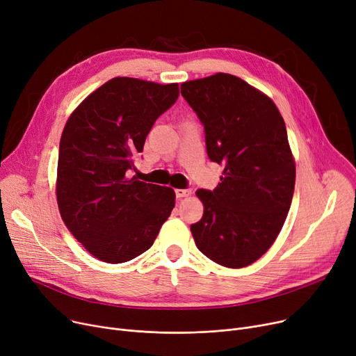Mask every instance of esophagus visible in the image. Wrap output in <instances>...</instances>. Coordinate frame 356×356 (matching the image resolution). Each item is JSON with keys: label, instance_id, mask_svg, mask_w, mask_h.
I'll return each instance as SVG.
<instances>
[{"label": "esophagus", "instance_id": "34e87169", "mask_svg": "<svg viewBox=\"0 0 356 356\" xmlns=\"http://www.w3.org/2000/svg\"><path fill=\"white\" fill-rule=\"evenodd\" d=\"M192 195V191L191 189H176V196L180 199V197H188Z\"/></svg>", "mask_w": 356, "mask_h": 356}]
</instances>
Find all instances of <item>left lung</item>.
Listing matches in <instances>:
<instances>
[{
  "label": "left lung",
  "mask_w": 356,
  "mask_h": 356,
  "mask_svg": "<svg viewBox=\"0 0 356 356\" xmlns=\"http://www.w3.org/2000/svg\"><path fill=\"white\" fill-rule=\"evenodd\" d=\"M180 90L204 127L209 159L225 167L212 192H196L203 216L191 225L195 244L219 266H251L274 244L294 193L284 120L270 97L229 73Z\"/></svg>",
  "instance_id": "obj_1"
}]
</instances>
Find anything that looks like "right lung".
Masks as SVG:
<instances>
[{"label": "right lung", "instance_id": "obj_1", "mask_svg": "<svg viewBox=\"0 0 356 356\" xmlns=\"http://www.w3.org/2000/svg\"><path fill=\"white\" fill-rule=\"evenodd\" d=\"M179 97V83L118 76L74 109L59 145L56 197L66 228L83 248L120 264L153 245L175 208L172 188L128 177L156 120Z\"/></svg>", "mask_w": 356, "mask_h": 356}]
</instances>
